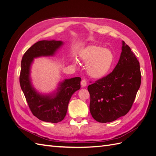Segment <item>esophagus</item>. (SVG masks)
Wrapping results in <instances>:
<instances>
[{"mask_svg": "<svg viewBox=\"0 0 156 156\" xmlns=\"http://www.w3.org/2000/svg\"><path fill=\"white\" fill-rule=\"evenodd\" d=\"M81 84L82 87H86L87 84V81L85 79H83L81 81Z\"/></svg>", "mask_w": 156, "mask_h": 156, "instance_id": "obj_1", "label": "esophagus"}]
</instances>
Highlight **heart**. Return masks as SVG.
I'll return each mask as SVG.
<instances>
[{
  "label": "heart",
  "instance_id": "heart-1",
  "mask_svg": "<svg viewBox=\"0 0 156 156\" xmlns=\"http://www.w3.org/2000/svg\"><path fill=\"white\" fill-rule=\"evenodd\" d=\"M80 58L87 64V72L90 77L99 79L104 77L109 72L115 56L112 51L98 45L86 47L79 55Z\"/></svg>",
  "mask_w": 156,
  "mask_h": 156
}]
</instances>
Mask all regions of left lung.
<instances>
[{
    "instance_id": "left-lung-1",
    "label": "left lung",
    "mask_w": 156,
    "mask_h": 156,
    "mask_svg": "<svg viewBox=\"0 0 156 156\" xmlns=\"http://www.w3.org/2000/svg\"><path fill=\"white\" fill-rule=\"evenodd\" d=\"M141 83L139 62L122 41L119 62L112 72L90 84V111L101 123L116 120L129 111Z\"/></svg>"
}]
</instances>
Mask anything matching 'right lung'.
<instances>
[{
	"label": "right lung",
	"mask_w": 156,
	"mask_h": 156,
	"mask_svg": "<svg viewBox=\"0 0 156 156\" xmlns=\"http://www.w3.org/2000/svg\"><path fill=\"white\" fill-rule=\"evenodd\" d=\"M61 41L42 40L36 42L23 55L20 76V86L33 115L40 120L58 123L66 115L68 105L73 94L81 88V77L66 79L61 83L55 95L43 96L32 87L30 67L34 58L52 56L62 45Z\"/></svg>",
	"instance_id": "obj_1"
}]
</instances>
